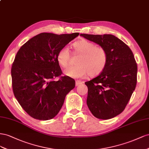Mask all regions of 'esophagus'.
Returning a JSON list of instances; mask_svg holds the SVG:
<instances>
[{"mask_svg": "<svg viewBox=\"0 0 149 149\" xmlns=\"http://www.w3.org/2000/svg\"><path fill=\"white\" fill-rule=\"evenodd\" d=\"M83 82H81V81H80V80H76L75 81V85L76 86H79V85H80V84H82Z\"/></svg>", "mask_w": 149, "mask_h": 149, "instance_id": "obj_1", "label": "esophagus"}]
</instances>
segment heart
<instances>
[{
    "mask_svg": "<svg viewBox=\"0 0 149 149\" xmlns=\"http://www.w3.org/2000/svg\"><path fill=\"white\" fill-rule=\"evenodd\" d=\"M75 53L80 55L77 65L70 67L65 71V74L70 77L83 78L88 74L90 77L100 74L107 65L108 54L102 47L96 46L92 42L82 39L73 44ZM70 53L67 46L58 50L57 61L59 65L65 69L69 65Z\"/></svg>",
    "mask_w": 149,
    "mask_h": 149,
    "instance_id": "obj_1",
    "label": "heart"
}]
</instances>
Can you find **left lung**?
Segmentation results:
<instances>
[{"mask_svg": "<svg viewBox=\"0 0 149 149\" xmlns=\"http://www.w3.org/2000/svg\"><path fill=\"white\" fill-rule=\"evenodd\" d=\"M80 36L107 50L108 62L104 70L86 82L87 104L93 116L107 120L122 113L137 84V65L129 47L111 34Z\"/></svg>", "mask_w": 149, "mask_h": 149, "instance_id": "8db88e82", "label": "left lung"}]
</instances>
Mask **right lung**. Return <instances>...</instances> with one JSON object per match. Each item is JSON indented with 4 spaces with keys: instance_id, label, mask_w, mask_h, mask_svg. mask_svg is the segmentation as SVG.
Segmentation results:
<instances>
[{
    "instance_id": "1",
    "label": "right lung",
    "mask_w": 149,
    "mask_h": 149,
    "mask_svg": "<svg viewBox=\"0 0 149 149\" xmlns=\"http://www.w3.org/2000/svg\"><path fill=\"white\" fill-rule=\"evenodd\" d=\"M79 35L41 33L29 40L17 53L11 69L16 99L30 116L40 120L53 118L65 96L75 86L62 74L57 61L58 50ZM59 77L58 81L54 79Z\"/></svg>"
}]
</instances>
